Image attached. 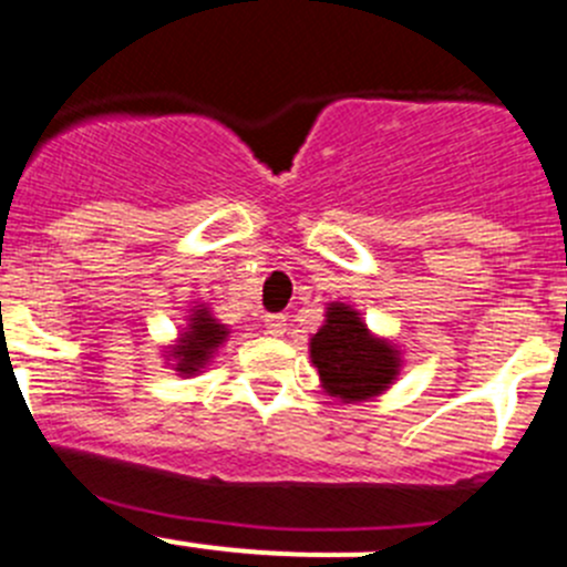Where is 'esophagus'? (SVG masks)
I'll return each mask as SVG.
<instances>
[{
    "label": "esophagus",
    "instance_id": "esophagus-1",
    "mask_svg": "<svg viewBox=\"0 0 567 567\" xmlns=\"http://www.w3.org/2000/svg\"><path fill=\"white\" fill-rule=\"evenodd\" d=\"M262 321H266V332L274 334V338L285 334V329H288V318L285 316H266Z\"/></svg>",
    "mask_w": 567,
    "mask_h": 567
}]
</instances>
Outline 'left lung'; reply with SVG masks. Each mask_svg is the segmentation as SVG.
Masks as SVG:
<instances>
[{
	"instance_id": "left-lung-1",
	"label": "left lung",
	"mask_w": 567,
	"mask_h": 567,
	"mask_svg": "<svg viewBox=\"0 0 567 567\" xmlns=\"http://www.w3.org/2000/svg\"><path fill=\"white\" fill-rule=\"evenodd\" d=\"M312 365L334 399L365 401L382 393L399 373V354L388 340L368 332L349 305L327 307V323L310 338Z\"/></svg>"
}]
</instances>
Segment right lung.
<instances>
[{
    "mask_svg": "<svg viewBox=\"0 0 567 567\" xmlns=\"http://www.w3.org/2000/svg\"><path fill=\"white\" fill-rule=\"evenodd\" d=\"M227 327L218 323L207 307L194 310L188 329H185L179 343L172 349V357L177 360V371L185 373V377H194L199 368L210 362L213 351L227 340Z\"/></svg>",
    "mask_w": 567,
    "mask_h": 567,
    "instance_id": "1",
    "label": "right lung"
}]
</instances>
